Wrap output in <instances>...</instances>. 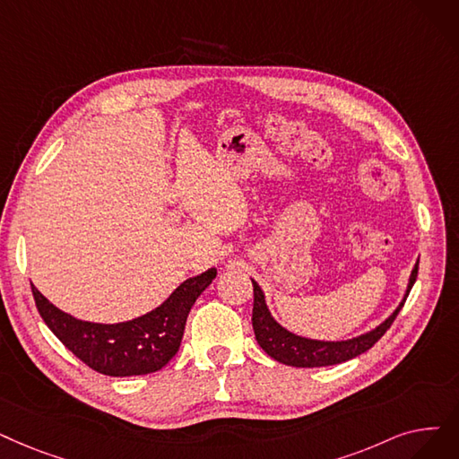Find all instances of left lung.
<instances>
[{
  "mask_svg": "<svg viewBox=\"0 0 459 459\" xmlns=\"http://www.w3.org/2000/svg\"><path fill=\"white\" fill-rule=\"evenodd\" d=\"M416 275H418V263L412 268L403 302L397 306V309L386 318L383 325H378L375 330H371L360 337H354V340H349V342H315V340H306V337L287 332L283 326H279L273 321L266 304H264V294H263L261 287H258L256 281H253L251 279V283H253L251 323H253L255 337H256L258 345L263 347V351L268 356H272L273 360L287 364V366L323 368V366H333V364L347 362V360H351V358L369 351L378 340H381L385 332L392 326V323L395 321L397 313L402 311L407 296L416 281Z\"/></svg>",
  "mask_w": 459,
  "mask_h": 459,
  "instance_id": "1",
  "label": "left lung"
}]
</instances>
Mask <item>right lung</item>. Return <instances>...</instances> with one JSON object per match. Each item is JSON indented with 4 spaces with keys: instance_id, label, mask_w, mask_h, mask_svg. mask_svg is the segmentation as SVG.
Wrapping results in <instances>:
<instances>
[{
    "instance_id": "add662e5",
    "label": "right lung",
    "mask_w": 459,
    "mask_h": 459,
    "mask_svg": "<svg viewBox=\"0 0 459 459\" xmlns=\"http://www.w3.org/2000/svg\"><path fill=\"white\" fill-rule=\"evenodd\" d=\"M212 268L178 287L153 311L119 325H95L57 309L31 287L35 306L47 326L78 360L108 377L148 375L163 369L180 349L187 315L198 296L213 281Z\"/></svg>"
}]
</instances>
